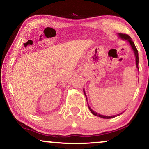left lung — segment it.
Wrapping results in <instances>:
<instances>
[{
  "label": "left lung",
  "instance_id": "left-lung-1",
  "mask_svg": "<svg viewBox=\"0 0 149 149\" xmlns=\"http://www.w3.org/2000/svg\"><path fill=\"white\" fill-rule=\"evenodd\" d=\"M119 36L121 38L123 39H125V40H127L129 41V44H131V48H133V51H134V55H135V58H136V67H137V68L139 69V54H138V50L137 49H136L135 45H134V42L131 40V37H130L129 35H127L126 34H119ZM84 93L85 94V95H86V100H87V96L86 95V93H85L84 91ZM88 107L89 109V110H90V111L91 112V113L94 115H95V116H98L100 117H101V118H103V119H111V118H113L115 117L116 115H113V116H104V115H100L99 114V113H96L95 111H93V110L91 109L90 108V107H89V105H88Z\"/></svg>",
  "mask_w": 149,
  "mask_h": 149
}]
</instances>
